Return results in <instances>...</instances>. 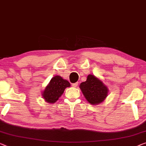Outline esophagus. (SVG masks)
I'll use <instances>...</instances> for the list:
<instances>
[{
	"instance_id": "34e87169",
	"label": "esophagus",
	"mask_w": 146,
	"mask_h": 146,
	"mask_svg": "<svg viewBox=\"0 0 146 146\" xmlns=\"http://www.w3.org/2000/svg\"><path fill=\"white\" fill-rule=\"evenodd\" d=\"M78 85V82H76V83H74V84H72V87L76 88Z\"/></svg>"
}]
</instances>
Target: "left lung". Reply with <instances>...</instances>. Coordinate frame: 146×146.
<instances>
[{
    "label": "left lung",
    "instance_id": "8db88e82",
    "mask_svg": "<svg viewBox=\"0 0 146 146\" xmlns=\"http://www.w3.org/2000/svg\"><path fill=\"white\" fill-rule=\"evenodd\" d=\"M80 88L86 100L93 105L103 103L108 96L107 86L99 78L92 74H89L86 81L80 84Z\"/></svg>",
    "mask_w": 146,
    "mask_h": 146
}]
</instances>
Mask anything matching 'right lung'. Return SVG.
I'll list each match as a JSON object with an SVG mask.
<instances>
[{
	"mask_svg": "<svg viewBox=\"0 0 146 146\" xmlns=\"http://www.w3.org/2000/svg\"><path fill=\"white\" fill-rule=\"evenodd\" d=\"M69 87H70V84L68 80L63 79L60 76H55L52 78L45 90L42 92L41 96L46 102L52 104L57 101L65 89Z\"/></svg>",
	"mask_w": 146,
	"mask_h": 146,
	"instance_id": "obj_1",
	"label": "right lung"
}]
</instances>
